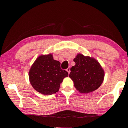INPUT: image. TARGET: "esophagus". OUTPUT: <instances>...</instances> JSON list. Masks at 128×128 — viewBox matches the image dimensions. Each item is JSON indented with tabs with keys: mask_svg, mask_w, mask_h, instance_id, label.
I'll return each mask as SVG.
<instances>
[{
	"mask_svg": "<svg viewBox=\"0 0 128 128\" xmlns=\"http://www.w3.org/2000/svg\"><path fill=\"white\" fill-rule=\"evenodd\" d=\"M66 71L68 72V73H70V66H69L68 68L66 69Z\"/></svg>",
	"mask_w": 128,
	"mask_h": 128,
	"instance_id": "esophagus-1",
	"label": "esophagus"
}]
</instances>
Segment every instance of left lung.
<instances>
[{
  "label": "left lung",
  "mask_w": 128,
  "mask_h": 128,
  "mask_svg": "<svg viewBox=\"0 0 128 128\" xmlns=\"http://www.w3.org/2000/svg\"><path fill=\"white\" fill-rule=\"evenodd\" d=\"M75 66L70 68L69 77L76 88L82 93L96 90L103 81L104 72L96 60L78 54L73 60Z\"/></svg>",
  "instance_id": "left-lung-1"
}]
</instances>
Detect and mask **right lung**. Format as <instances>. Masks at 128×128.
Here are the masks:
<instances>
[{"label": "right lung", "instance_id": "right-lung-1", "mask_svg": "<svg viewBox=\"0 0 128 128\" xmlns=\"http://www.w3.org/2000/svg\"><path fill=\"white\" fill-rule=\"evenodd\" d=\"M68 76L60 68V62L54 59L51 54L41 55L32 65L29 72V80L33 88L43 95L55 94L60 84Z\"/></svg>", "mask_w": 128, "mask_h": 128}]
</instances>
